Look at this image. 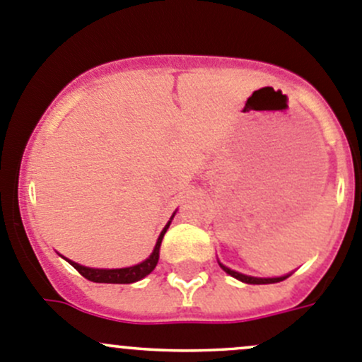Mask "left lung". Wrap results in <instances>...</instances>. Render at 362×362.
<instances>
[{
  "instance_id": "obj_1",
  "label": "left lung",
  "mask_w": 362,
  "mask_h": 362,
  "mask_svg": "<svg viewBox=\"0 0 362 362\" xmlns=\"http://www.w3.org/2000/svg\"><path fill=\"white\" fill-rule=\"evenodd\" d=\"M221 268L224 269L226 273H228V275H231V276H235V279H238V280H242V282H245V284H276V282H282V280H286L287 276H276V279H255V276H247V275H242V273H238V272H233V269H229V268H226V266H222L221 264Z\"/></svg>"
}]
</instances>
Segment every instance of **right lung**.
Wrapping results in <instances>:
<instances>
[{"mask_svg":"<svg viewBox=\"0 0 362 362\" xmlns=\"http://www.w3.org/2000/svg\"><path fill=\"white\" fill-rule=\"evenodd\" d=\"M168 226H170V222H168L166 228H164L163 233L159 235L158 243H156L154 252L151 254V257L145 259V261L140 262V264L131 266V268L94 269V268H86V266L76 264V262L69 261V259H68V262L76 269V272L80 273V275L86 276V279L90 280V282H98V284H133V282H138V280H141L144 276H147L148 273L156 268V264H158L159 247H160V242H163V236H164V233H166Z\"/></svg>","mask_w":362,"mask_h":362,"instance_id":"obj_1","label":"right lung"}]
</instances>
